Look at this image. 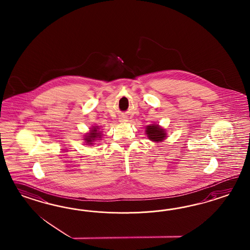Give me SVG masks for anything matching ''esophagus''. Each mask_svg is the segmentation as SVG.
<instances>
[{
    "label": "esophagus",
    "mask_w": 250,
    "mask_h": 250,
    "mask_svg": "<svg viewBox=\"0 0 250 250\" xmlns=\"http://www.w3.org/2000/svg\"><path fill=\"white\" fill-rule=\"evenodd\" d=\"M127 119L128 118H127L126 115H122V116H120V118H119V121L121 122V123H125V122L128 121Z\"/></svg>",
    "instance_id": "34e87169"
}]
</instances>
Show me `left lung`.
<instances>
[{
    "instance_id": "8db88e82",
    "label": "left lung",
    "mask_w": 250,
    "mask_h": 250,
    "mask_svg": "<svg viewBox=\"0 0 250 250\" xmlns=\"http://www.w3.org/2000/svg\"><path fill=\"white\" fill-rule=\"evenodd\" d=\"M146 135L147 137L155 142H161L165 137L166 133L164 129L160 128L157 125H151L146 126Z\"/></svg>"
}]
</instances>
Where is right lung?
I'll list each match as a JSON object with an SVG mask.
<instances>
[{
	"instance_id": "1",
	"label": "right lung",
	"mask_w": 250,
	"mask_h": 250,
	"mask_svg": "<svg viewBox=\"0 0 250 250\" xmlns=\"http://www.w3.org/2000/svg\"><path fill=\"white\" fill-rule=\"evenodd\" d=\"M101 131H99L98 126H94L93 128H91V132L88 134V136H86V137L84 138L86 140V142L88 144L91 145L92 142L101 136Z\"/></svg>"
}]
</instances>
